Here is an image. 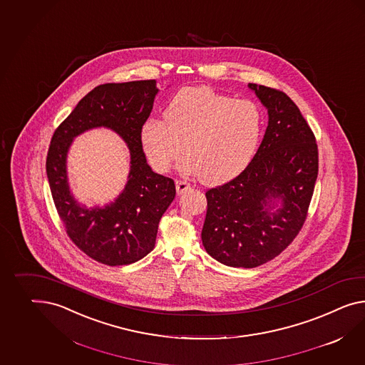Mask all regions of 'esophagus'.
Segmentation results:
<instances>
[{"instance_id":"1","label":"esophagus","mask_w":365,"mask_h":365,"mask_svg":"<svg viewBox=\"0 0 365 365\" xmlns=\"http://www.w3.org/2000/svg\"><path fill=\"white\" fill-rule=\"evenodd\" d=\"M189 189H190V185L187 184V181H176V192H178V195H182Z\"/></svg>"}]
</instances>
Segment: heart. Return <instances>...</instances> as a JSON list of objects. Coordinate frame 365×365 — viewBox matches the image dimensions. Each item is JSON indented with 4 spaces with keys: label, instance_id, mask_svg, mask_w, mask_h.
Here are the masks:
<instances>
[{
    "label": "heart",
    "instance_id": "obj_1",
    "mask_svg": "<svg viewBox=\"0 0 365 365\" xmlns=\"http://www.w3.org/2000/svg\"><path fill=\"white\" fill-rule=\"evenodd\" d=\"M164 118L148 119L141 127V145L150 165L167 172L184 152L180 169L198 175L206 185L241 173L261 139L258 104L206 86L181 88L169 99Z\"/></svg>",
    "mask_w": 365,
    "mask_h": 365
}]
</instances>
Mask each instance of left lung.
<instances>
[{
	"label": "left lung",
	"mask_w": 365,
	"mask_h": 365,
	"mask_svg": "<svg viewBox=\"0 0 365 365\" xmlns=\"http://www.w3.org/2000/svg\"><path fill=\"white\" fill-rule=\"evenodd\" d=\"M269 124L249 165L212 187L202 245L215 261L252 269L279 255L306 221L319 170L315 135L298 106L279 90L249 83Z\"/></svg>",
	"instance_id": "8db88e82"
}]
</instances>
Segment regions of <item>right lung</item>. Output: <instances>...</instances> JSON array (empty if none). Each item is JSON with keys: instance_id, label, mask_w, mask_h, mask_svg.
<instances>
[{"instance_id": "right-lung-1", "label": "right lung", "mask_w": 365, "mask_h": 365, "mask_svg": "<svg viewBox=\"0 0 365 365\" xmlns=\"http://www.w3.org/2000/svg\"><path fill=\"white\" fill-rule=\"evenodd\" d=\"M158 93L155 79L95 87L59 124L47 152V180L66 233L84 254L108 266L130 264L153 250L160 220L176 196L173 180L150 169L141 145V127ZM99 126L126 141L132 165L128 184L113 203L86 208L69 190L65 161L73 138Z\"/></svg>"}]
</instances>
